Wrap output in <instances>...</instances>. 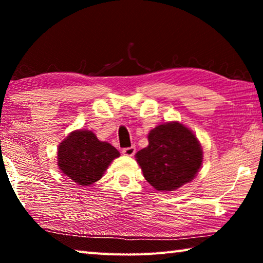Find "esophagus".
Segmentation results:
<instances>
[{
  "mask_svg": "<svg viewBox=\"0 0 263 263\" xmlns=\"http://www.w3.org/2000/svg\"><path fill=\"white\" fill-rule=\"evenodd\" d=\"M122 153H123L124 155H127V157H133V155L136 154V147H135V146H131V147L123 148Z\"/></svg>",
  "mask_w": 263,
  "mask_h": 263,
  "instance_id": "obj_1",
  "label": "esophagus"
}]
</instances>
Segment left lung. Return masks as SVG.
Masks as SVG:
<instances>
[{
    "instance_id": "8db88e82",
    "label": "left lung",
    "mask_w": 263,
    "mask_h": 263,
    "mask_svg": "<svg viewBox=\"0 0 263 263\" xmlns=\"http://www.w3.org/2000/svg\"><path fill=\"white\" fill-rule=\"evenodd\" d=\"M142 174L159 191H173L197 174L203 151L197 138L179 122L164 123L148 133V146L136 154Z\"/></svg>"
}]
</instances>
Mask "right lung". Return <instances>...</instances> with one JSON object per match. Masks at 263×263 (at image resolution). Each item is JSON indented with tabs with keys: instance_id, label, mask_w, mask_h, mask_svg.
I'll return each mask as SVG.
<instances>
[{
	"instance_id": "add662e5",
	"label": "right lung",
	"mask_w": 263,
	"mask_h": 263,
	"mask_svg": "<svg viewBox=\"0 0 263 263\" xmlns=\"http://www.w3.org/2000/svg\"><path fill=\"white\" fill-rule=\"evenodd\" d=\"M119 152L109 142L100 141L88 130L73 131L59 145L58 166L79 185H90L103 176Z\"/></svg>"
}]
</instances>
